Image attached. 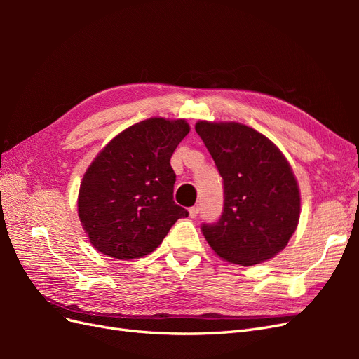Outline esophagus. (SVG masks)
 <instances>
[{"label": "esophagus", "mask_w": 359, "mask_h": 359, "mask_svg": "<svg viewBox=\"0 0 359 359\" xmlns=\"http://www.w3.org/2000/svg\"><path fill=\"white\" fill-rule=\"evenodd\" d=\"M189 214H190L191 219H194V217H198V214H199V206H198V205H196V206H191V208L189 210Z\"/></svg>", "instance_id": "34e87169"}]
</instances>
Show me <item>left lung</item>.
<instances>
[{
    "label": "left lung",
    "mask_w": 359,
    "mask_h": 359,
    "mask_svg": "<svg viewBox=\"0 0 359 359\" xmlns=\"http://www.w3.org/2000/svg\"><path fill=\"white\" fill-rule=\"evenodd\" d=\"M223 178V212L203 223L217 256L241 266L262 264L283 250L299 222L301 198L293 170L262 133L240 123H196Z\"/></svg>",
    "instance_id": "1"
}]
</instances>
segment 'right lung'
Instances as JSON below:
<instances>
[{
	"label": "right lung",
	"mask_w": 359,
	"mask_h": 359,
	"mask_svg": "<svg viewBox=\"0 0 359 359\" xmlns=\"http://www.w3.org/2000/svg\"><path fill=\"white\" fill-rule=\"evenodd\" d=\"M190 127L149 118L115 136L86 169L78 214L90 243L115 259H137L161 244L189 212L173 201L170 157Z\"/></svg>",
	"instance_id": "add662e5"
}]
</instances>
